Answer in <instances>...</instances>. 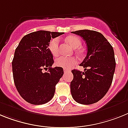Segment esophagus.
Here are the masks:
<instances>
[{"label": "esophagus", "instance_id": "esophagus-1", "mask_svg": "<svg viewBox=\"0 0 128 128\" xmlns=\"http://www.w3.org/2000/svg\"><path fill=\"white\" fill-rule=\"evenodd\" d=\"M70 71L69 70H66V69H64V73H68V72H70Z\"/></svg>", "mask_w": 128, "mask_h": 128}]
</instances>
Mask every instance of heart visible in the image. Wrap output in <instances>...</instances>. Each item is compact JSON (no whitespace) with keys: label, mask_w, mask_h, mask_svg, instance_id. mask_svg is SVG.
Returning a JSON list of instances; mask_svg holds the SVG:
<instances>
[{"label":"heart","mask_w":128,"mask_h":128,"mask_svg":"<svg viewBox=\"0 0 128 128\" xmlns=\"http://www.w3.org/2000/svg\"><path fill=\"white\" fill-rule=\"evenodd\" d=\"M66 41L70 44L71 47L73 49H78L80 47L82 41L79 37L74 35L68 36L66 38ZM49 50L54 56H57L59 52V39L58 38H54L50 40L48 45ZM79 55H82L83 52L82 50L78 51ZM76 63V60L74 57H66V56H59L55 60V64L58 67L67 69L70 68Z\"/></svg>","instance_id":"heart-1"}]
</instances>
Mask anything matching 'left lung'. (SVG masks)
<instances>
[{
  "label": "left lung",
  "instance_id": "8db88e82",
  "mask_svg": "<svg viewBox=\"0 0 128 128\" xmlns=\"http://www.w3.org/2000/svg\"><path fill=\"white\" fill-rule=\"evenodd\" d=\"M72 33L82 37L88 52L80 64L84 68V72L72 71L71 93L79 104H94L104 97L112 85L116 66L113 48L99 32L83 30Z\"/></svg>",
  "mask_w": 128,
  "mask_h": 128
}]
</instances>
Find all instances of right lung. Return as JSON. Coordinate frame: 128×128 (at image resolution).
Here are the masks:
<instances>
[{
    "mask_svg": "<svg viewBox=\"0 0 128 128\" xmlns=\"http://www.w3.org/2000/svg\"><path fill=\"white\" fill-rule=\"evenodd\" d=\"M62 34L43 30L32 32L21 39L15 50L12 61L14 83L28 102L44 104L54 96L55 86L64 71L61 67H52L54 60L48 45L52 38ZM42 69L48 71L43 72Z\"/></svg>",
    "mask_w": 128,
    "mask_h": 128,
    "instance_id": "obj_1",
    "label": "right lung"
}]
</instances>
